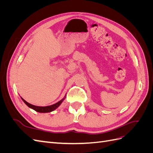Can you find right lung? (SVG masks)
Segmentation results:
<instances>
[{"instance_id":"add662e5","label":"right lung","mask_w":153,"mask_h":153,"mask_svg":"<svg viewBox=\"0 0 153 153\" xmlns=\"http://www.w3.org/2000/svg\"><path fill=\"white\" fill-rule=\"evenodd\" d=\"M66 95L64 97V98H62L61 100H60L59 101H58L57 103H55L53 105H49V106H36V105H32L28 102H27V101L23 99L22 97H21V99L22 100V101H24V102L26 104V105L27 106H29L30 108H32L35 111L38 112H40V113H48V112H52V111L55 110V109H57L59 106L61 105V104L62 103V101L65 100L66 98Z\"/></svg>"}]
</instances>
